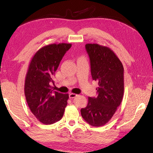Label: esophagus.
Segmentation results:
<instances>
[{
	"mask_svg": "<svg viewBox=\"0 0 153 153\" xmlns=\"http://www.w3.org/2000/svg\"><path fill=\"white\" fill-rule=\"evenodd\" d=\"M76 96H77V94H74V93H70V94H69V98H71V99L75 98Z\"/></svg>",
	"mask_w": 153,
	"mask_h": 153,
	"instance_id": "obj_1",
	"label": "esophagus"
}]
</instances>
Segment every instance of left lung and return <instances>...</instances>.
Wrapping results in <instances>:
<instances>
[{
	"label": "left lung",
	"instance_id": "1",
	"mask_svg": "<svg viewBox=\"0 0 153 153\" xmlns=\"http://www.w3.org/2000/svg\"><path fill=\"white\" fill-rule=\"evenodd\" d=\"M92 80L98 82L96 97H89L88 104L80 112L92 126L107 123L121 105L124 94V68L113 51L98 44H86Z\"/></svg>",
	"mask_w": 153,
	"mask_h": 153
}]
</instances>
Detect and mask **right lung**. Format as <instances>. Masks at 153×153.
I'll use <instances>...</instances> for the list:
<instances>
[{
  "label": "right lung",
  "instance_id": "obj_1",
  "mask_svg": "<svg viewBox=\"0 0 153 153\" xmlns=\"http://www.w3.org/2000/svg\"><path fill=\"white\" fill-rule=\"evenodd\" d=\"M71 44H51L41 48L32 57L25 81V95L32 113L45 124L61 120L69 98L68 94L54 91L51 84L64 54Z\"/></svg>",
  "mask_w": 153,
  "mask_h": 153
}]
</instances>
